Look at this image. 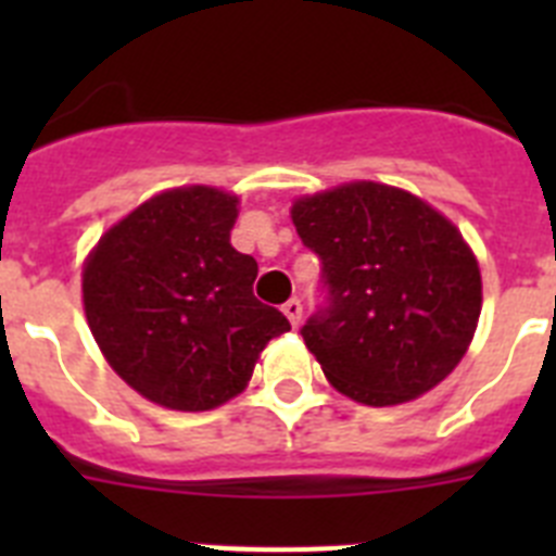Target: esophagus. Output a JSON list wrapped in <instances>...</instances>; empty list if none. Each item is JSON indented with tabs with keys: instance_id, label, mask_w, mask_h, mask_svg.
Returning <instances> with one entry per match:
<instances>
[{
	"instance_id": "1",
	"label": "esophagus",
	"mask_w": 556,
	"mask_h": 556,
	"mask_svg": "<svg viewBox=\"0 0 556 556\" xmlns=\"http://www.w3.org/2000/svg\"><path fill=\"white\" fill-rule=\"evenodd\" d=\"M283 314H287V320L292 323L294 328H298V326H301V317H303V303L294 301V298H292V301L283 303Z\"/></svg>"
}]
</instances>
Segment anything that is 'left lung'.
Returning <instances> with one entry per match:
<instances>
[{
	"mask_svg": "<svg viewBox=\"0 0 556 556\" xmlns=\"http://www.w3.org/2000/svg\"><path fill=\"white\" fill-rule=\"evenodd\" d=\"M292 223L320 255L326 289L303 342L342 395L404 404L459 365L481 314V275L454 223L372 180L294 200Z\"/></svg>",
	"mask_w": 556,
	"mask_h": 556,
	"instance_id": "obj_1",
	"label": "left lung"
}]
</instances>
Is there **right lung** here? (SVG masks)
I'll return each instance as SVG.
<instances>
[{
    "instance_id": "add662e5",
    "label": "right lung",
    "mask_w": 556,
    "mask_h": 556,
    "mask_svg": "<svg viewBox=\"0 0 556 556\" xmlns=\"http://www.w3.org/2000/svg\"><path fill=\"white\" fill-rule=\"evenodd\" d=\"M239 198L161 191L102 236L83 267V306L108 365L152 404L217 409L248 387L258 353L289 331L255 301L258 264L230 244Z\"/></svg>"
}]
</instances>
